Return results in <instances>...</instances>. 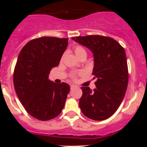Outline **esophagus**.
I'll return each instance as SVG.
<instances>
[{"instance_id": "esophagus-1", "label": "esophagus", "mask_w": 147, "mask_h": 147, "mask_svg": "<svg viewBox=\"0 0 147 147\" xmlns=\"http://www.w3.org/2000/svg\"><path fill=\"white\" fill-rule=\"evenodd\" d=\"M75 88H76V86H75L74 85H71V90H73Z\"/></svg>"}]
</instances>
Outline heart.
Segmentation results:
<instances>
[{"mask_svg": "<svg viewBox=\"0 0 147 147\" xmlns=\"http://www.w3.org/2000/svg\"><path fill=\"white\" fill-rule=\"evenodd\" d=\"M74 53L76 54V56L78 58H80L81 56L82 55H86L87 56V52L86 50H85L82 46L81 45H76L74 48ZM84 74V71H78V72H74L72 73L71 75H70V77L71 79H72L73 80H76L78 76H81Z\"/></svg>", "mask_w": 147, "mask_h": 147, "instance_id": "heart-1", "label": "heart"}]
</instances>
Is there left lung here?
<instances>
[{
	"label": "left lung",
	"instance_id": "1",
	"mask_svg": "<svg viewBox=\"0 0 147 147\" xmlns=\"http://www.w3.org/2000/svg\"><path fill=\"white\" fill-rule=\"evenodd\" d=\"M93 53V75L96 79L93 90L82 87L79 105L88 119L103 121L117 110L128 85V67L124 48L114 39L101 35L72 37Z\"/></svg>",
	"mask_w": 147,
	"mask_h": 147
}]
</instances>
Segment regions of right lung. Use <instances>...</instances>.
I'll return each mask as SVG.
<instances>
[{"mask_svg": "<svg viewBox=\"0 0 147 147\" xmlns=\"http://www.w3.org/2000/svg\"><path fill=\"white\" fill-rule=\"evenodd\" d=\"M67 38L42 37L27 42L15 65L13 82L20 102L28 114L40 121L54 119L65 106L70 86L51 82L49 75L59 65Z\"/></svg>", "mask_w": 147, "mask_h": 147, "instance_id": "1", "label": "right lung"}]
</instances>
